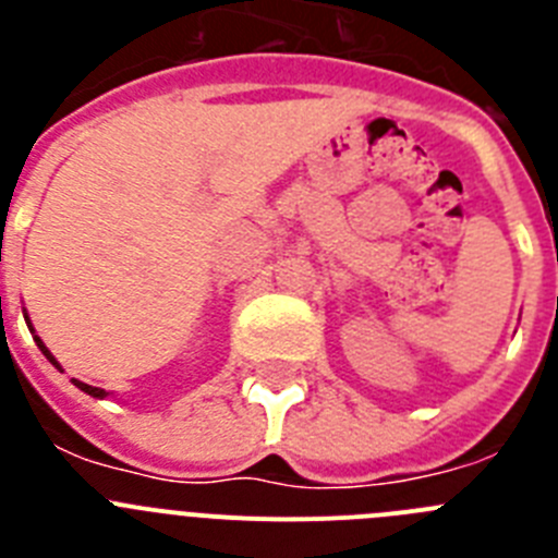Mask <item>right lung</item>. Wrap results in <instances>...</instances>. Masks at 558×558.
I'll return each mask as SVG.
<instances>
[{"mask_svg": "<svg viewBox=\"0 0 558 558\" xmlns=\"http://www.w3.org/2000/svg\"><path fill=\"white\" fill-rule=\"evenodd\" d=\"M27 327H29V318H27ZM36 343H38V349H41V352H44V357H47L49 363H52V366H56V368H61V366H58V360L52 357V352H49V349L44 347V340H41V338H36ZM75 386L81 388V391H86L88 397H97V399H102V397H106V391H102V388L88 386V383H81V379H75Z\"/></svg>", "mask_w": 558, "mask_h": 558, "instance_id": "right-lung-1", "label": "right lung"}]
</instances>
